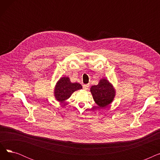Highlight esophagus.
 Listing matches in <instances>:
<instances>
[{"mask_svg":"<svg viewBox=\"0 0 160 160\" xmlns=\"http://www.w3.org/2000/svg\"><path fill=\"white\" fill-rule=\"evenodd\" d=\"M89 87V84H85L83 86V89L84 90H88Z\"/></svg>","mask_w":160,"mask_h":160,"instance_id":"1","label":"esophagus"}]
</instances>
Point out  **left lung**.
<instances>
[{
    "label": "left lung",
    "instance_id": "8db88e82",
    "mask_svg": "<svg viewBox=\"0 0 160 160\" xmlns=\"http://www.w3.org/2000/svg\"><path fill=\"white\" fill-rule=\"evenodd\" d=\"M90 91L95 103L101 108L111 104L115 96L113 86L104 78L100 80L98 85L92 86Z\"/></svg>",
    "mask_w": 160,
    "mask_h": 160
}]
</instances>
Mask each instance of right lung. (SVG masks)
<instances>
[{
    "mask_svg": "<svg viewBox=\"0 0 160 160\" xmlns=\"http://www.w3.org/2000/svg\"><path fill=\"white\" fill-rule=\"evenodd\" d=\"M79 83H72L69 77H62L58 81L54 89V96L58 101L63 102L68 99L75 91L81 89Z\"/></svg>",
    "mask_w": 160,
    "mask_h": 160,
    "instance_id": "add662e5",
    "label": "right lung"
}]
</instances>
